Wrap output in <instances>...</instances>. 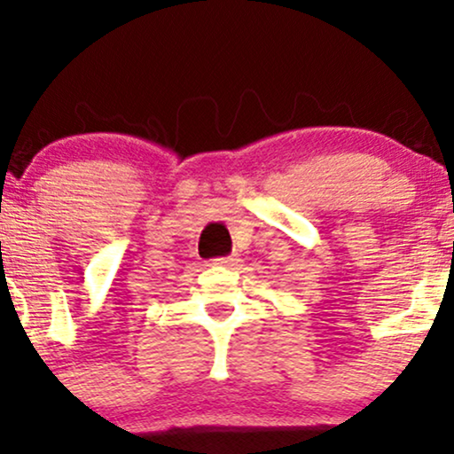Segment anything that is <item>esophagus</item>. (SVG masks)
<instances>
[{"label":"esophagus","mask_w":454,"mask_h":454,"mask_svg":"<svg viewBox=\"0 0 454 454\" xmlns=\"http://www.w3.org/2000/svg\"><path fill=\"white\" fill-rule=\"evenodd\" d=\"M239 260L234 258V256H226V258H215V260H211V264H215V267H228V269H232L234 264H237Z\"/></svg>","instance_id":"34e87169"}]
</instances>
